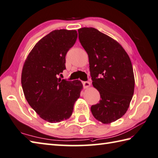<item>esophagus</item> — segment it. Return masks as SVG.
<instances>
[{"label":"esophagus","mask_w":158,"mask_h":158,"mask_svg":"<svg viewBox=\"0 0 158 158\" xmlns=\"http://www.w3.org/2000/svg\"><path fill=\"white\" fill-rule=\"evenodd\" d=\"M83 86H84L85 88H88V87H89V86H90V83H89V81L83 82Z\"/></svg>","instance_id":"esophagus-1"}]
</instances>
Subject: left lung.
<instances>
[{
    "instance_id": "obj_1",
    "label": "left lung",
    "mask_w": 158,
    "mask_h": 158,
    "mask_svg": "<svg viewBox=\"0 0 158 158\" xmlns=\"http://www.w3.org/2000/svg\"><path fill=\"white\" fill-rule=\"evenodd\" d=\"M87 52L92 85L99 92V103L91 106L94 118L104 124L116 121L127 111L135 80L130 58L118 42L92 27L78 29Z\"/></svg>"
}]
</instances>
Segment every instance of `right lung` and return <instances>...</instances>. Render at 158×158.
Segmentation results:
<instances>
[{"mask_svg": "<svg viewBox=\"0 0 158 158\" xmlns=\"http://www.w3.org/2000/svg\"><path fill=\"white\" fill-rule=\"evenodd\" d=\"M77 38L75 30L52 31L33 48L21 76L28 103L40 118L55 123L70 118L83 88L79 80L57 78L66 69V55Z\"/></svg>", "mask_w": 158, "mask_h": 158, "instance_id": "add662e5", "label": "right lung"}]
</instances>
